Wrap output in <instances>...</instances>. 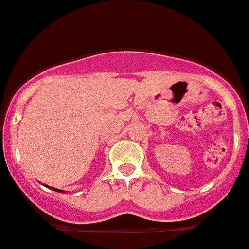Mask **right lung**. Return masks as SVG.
I'll list each match as a JSON object with an SVG mask.
<instances>
[{"instance_id":"add662e5","label":"right lung","mask_w":249,"mask_h":249,"mask_svg":"<svg viewBox=\"0 0 249 249\" xmlns=\"http://www.w3.org/2000/svg\"><path fill=\"white\" fill-rule=\"evenodd\" d=\"M52 190H54V191H58V192H60V190H58V189H53V187H52Z\"/></svg>"}]
</instances>
